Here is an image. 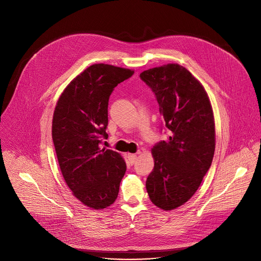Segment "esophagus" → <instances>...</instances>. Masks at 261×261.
<instances>
[{"label": "esophagus", "mask_w": 261, "mask_h": 261, "mask_svg": "<svg viewBox=\"0 0 261 261\" xmlns=\"http://www.w3.org/2000/svg\"><path fill=\"white\" fill-rule=\"evenodd\" d=\"M127 157H128V160H129V162H130L131 164H134L135 161H136V158H137L136 154H128Z\"/></svg>", "instance_id": "esophagus-1"}]
</instances>
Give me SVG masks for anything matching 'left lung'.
<instances>
[{
	"label": "left lung",
	"instance_id": "1",
	"mask_svg": "<svg viewBox=\"0 0 261 261\" xmlns=\"http://www.w3.org/2000/svg\"><path fill=\"white\" fill-rule=\"evenodd\" d=\"M154 92L171 135L153 148L154 169L145 187L164 211L187 202L197 191L215 153V121L202 85L185 67L167 64L140 73Z\"/></svg>",
	"mask_w": 261,
	"mask_h": 261
}]
</instances>
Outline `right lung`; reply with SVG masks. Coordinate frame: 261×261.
<instances>
[{"mask_svg": "<svg viewBox=\"0 0 261 261\" xmlns=\"http://www.w3.org/2000/svg\"><path fill=\"white\" fill-rule=\"evenodd\" d=\"M133 73L94 64L67 86L55 108L51 134L63 177L72 194L95 210L116 201L126 172L123 157L100 143L108 137L109 96Z\"/></svg>", "mask_w": 261, "mask_h": 261, "instance_id": "obj_1", "label": "right lung"}]
</instances>
